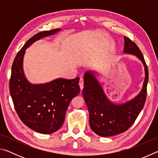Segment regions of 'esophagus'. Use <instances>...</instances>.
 <instances>
[{"label":"esophagus","mask_w":158,"mask_h":158,"mask_svg":"<svg viewBox=\"0 0 158 158\" xmlns=\"http://www.w3.org/2000/svg\"><path fill=\"white\" fill-rule=\"evenodd\" d=\"M79 85L80 86V89L82 90L83 89H84V79L81 78L79 79Z\"/></svg>","instance_id":"esophagus-1"}]
</instances>
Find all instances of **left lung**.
<instances>
[{"mask_svg": "<svg viewBox=\"0 0 158 158\" xmlns=\"http://www.w3.org/2000/svg\"><path fill=\"white\" fill-rule=\"evenodd\" d=\"M124 52L139 58L145 69V80L142 90L137 97L123 105H114L108 100L102 88L90 72L84 74L83 96L89 111L91 130L101 137H111L127 131L142 110L147 95L148 81V67L137 45L129 37H124Z\"/></svg>", "mask_w": 158, "mask_h": 158, "instance_id": "1", "label": "left lung"}]
</instances>
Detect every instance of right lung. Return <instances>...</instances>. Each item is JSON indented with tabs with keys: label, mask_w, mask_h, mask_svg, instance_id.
Returning <instances> with one entry per match:
<instances>
[{
	"label": "right lung",
	"mask_w": 158,
	"mask_h": 158,
	"mask_svg": "<svg viewBox=\"0 0 158 158\" xmlns=\"http://www.w3.org/2000/svg\"><path fill=\"white\" fill-rule=\"evenodd\" d=\"M59 30L42 31L31 37L17 53L12 66L10 91L15 110L26 126L42 134L53 133L62 126L69 102L80 92L79 77L31 84L23 73V58L26 48L35 41Z\"/></svg>",
	"instance_id": "right-lung-1"
}]
</instances>
